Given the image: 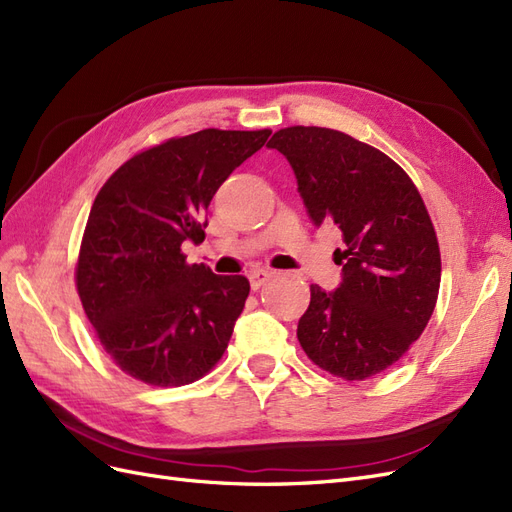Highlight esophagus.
Listing matches in <instances>:
<instances>
[{"mask_svg":"<svg viewBox=\"0 0 512 512\" xmlns=\"http://www.w3.org/2000/svg\"><path fill=\"white\" fill-rule=\"evenodd\" d=\"M273 277V271H267V269H256L250 273V286L252 290H258L260 286H265V282H269Z\"/></svg>","mask_w":512,"mask_h":512,"instance_id":"obj_1","label":"esophagus"}]
</instances>
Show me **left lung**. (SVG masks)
I'll return each instance as SVG.
<instances>
[{"label": "left lung", "mask_w": 512, "mask_h": 512, "mask_svg": "<svg viewBox=\"0 0 512 512\" xmlns=\"http://www.w3.org/2000/svg\"><path fill=\"white\" fill-rule=\"evenodd\" d=\"M316 226L342 230V282L309 286L297 337L318 367L344 380L380 374L425 331L440 290V247L421 194L376 147L316 126L275 132Z\"/></svg>", "instance_id": "obj_1"}]
</instances>
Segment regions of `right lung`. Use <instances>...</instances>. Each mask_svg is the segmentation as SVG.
<instances>
[{
  "mask_svg": "<svg viewBox=\"0 0 512 512\" xmlns=\"http://www.w3.org/2000/svg\"><path fill=\"white\" fill-rule=\"evenodd\" d=\"M271 130H200L117 168L89 211L76 290L102 348L153 386L203 378L222 359L250 282L188 265L185 241H205L207 207Z\"/></svg>",
  "mask_w": 512,
  "mask_h": 512,
  "instance_id": "right-lung-1",
  "label": "right lung"
}]
</instances>
